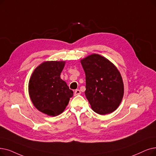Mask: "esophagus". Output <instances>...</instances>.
Returning a JSON list of instances; mask_svg holds the SVG:
<instances>
[{"label": "esophagus", "instance_id": "obj_1", "mask_svg": "<svg viewBox=\"0 0 156 156\" xmlns=\"http://www.w3.org/2000/svg\"><path fill=\"white\" fill-rule=\"evenodd\" d=\"M74 96H78V95L81 94V91L78 89H76L75 91H74Z\"/></svg>", "mask_w": 156, "mask_h": 156}]
</instances>
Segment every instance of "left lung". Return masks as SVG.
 I'll return each instance as SVG.
<instances>
[{
	"label": "left lung",
	"mask_w": 156,
	"mask_h": 156,
	"mask_svg": "<svg viewBox=\"0 0 156 156\" xmlns=\"http://www.w3.org/2000/svg\"><path fill=\"white\" fill-rule=\"evenodd\" d=\"M85 73V94L94 112L99 115L111 113L120 104L124 83L116 66L98 54L81 60Z\"/></svg>",
	"instance_id": "left-lung-1"
}]
</instances>
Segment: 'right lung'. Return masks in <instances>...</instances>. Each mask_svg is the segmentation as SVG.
I'll return each instance as SVG.
<instances>
[{
	"label": "right lung",
	"instance_id": "obj_1",
	"mask_svg": "<svg viewBox=\"0 0 156 156\" xmlns=\"http://www.w3.org/2000/svg\"><path fill=\"white\" fill-rule=\"evenodd\" d=\"M65 61H46L38 66L32 74L29 93L37 109L49 116L62 113L73 92L60 78Z\"/></svg>",
	"mask_w": 156,
	"mask_h": 156
}]
</instances>
